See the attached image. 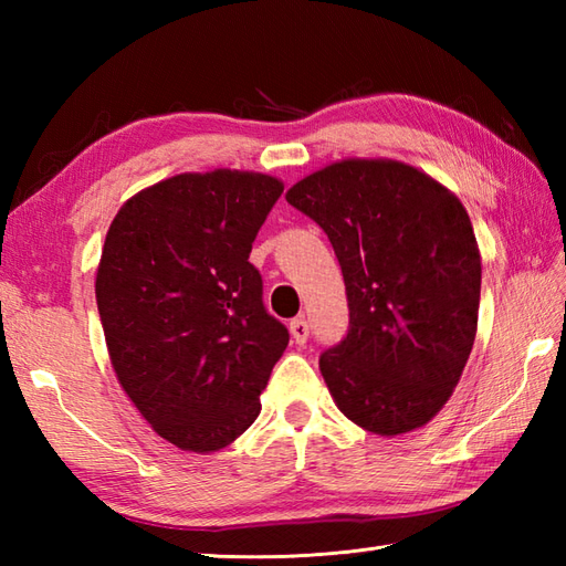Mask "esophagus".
<instances>
[{
    "instance_id": "1",
    "label": "esophagus",
    "mask_w": 566,
    "mask_h": 566,
    "mask_svg": "<svg viewBox=\"0 0 566 566\" xmlns=\"http://www.w3.org/2000/svg\"><path fill=\"white\" fill-rule=\"evenodd\" d=\"M290 333H292V338H294L296 345H304L308 340V333H311L308 321L306 318H294L290 323Z\"/></svg>"
}]
</instances>
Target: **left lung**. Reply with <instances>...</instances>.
Returning <instances> with one entry per match:
<instances>
[{
  "label": "left lung",
  "mask_w": 566,
  "mask_h": 566,
  "mask_svg": "<svg viewBox=\"0 0 566 566\" xmlns=\"http://www.w3.org/2000/svg\"><path fill=\"white\" fill-rule=\"evenodd\" d=\"M326 231L350 328L318 367L335 406L375 436L423 428L472 353L482 255L448 187L399 160L350 158L286 191Z\"/></svg>",
  "instance_id": "1"
}]
</instances>
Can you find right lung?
Returning <instances> with one entry per match:
<instances>
[{"mask_svg": "<svg viewBox=\"0 0 566 566\" xmlns=\"http://www.w3.org/2000/svg\"><path fill=\"white\" fill-rule=\"evenodd\" d=\"M282 191L262 172L175 175L130 197L106 233L94 292L112 367L179 450L216 452L243 436L290 345L248 262Z\"/></svg>", "mask_w": 566, "mask_h": 566, "instance_id": "obj_1", "label": "right lung"}]
</instances>
